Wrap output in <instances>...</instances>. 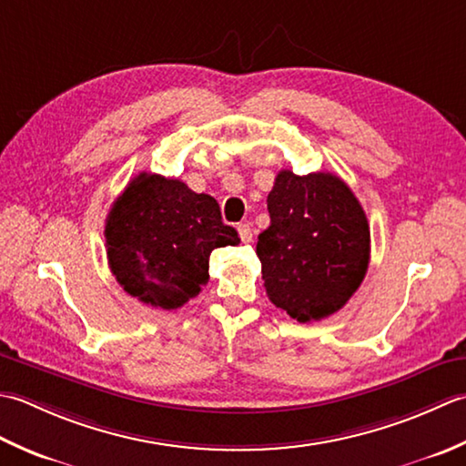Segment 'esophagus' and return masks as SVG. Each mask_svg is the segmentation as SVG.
Returning a JSON list of instances; mask_svg holds the SVG:
<instances>
[{
    "mask_svg": "<svg viewBox=\"0 0 466 466\" xmlns=\"http://www.w3.org/2000/svg\"><path fill=\"white\" fill-rule=\"evenodd\" d=\"M237 231H239V237H241V241H243V243H249V241H251L253 229H251V225H249V223H241L239 227H237Z\"/></svg>",
    "mask_w": 466,
    "mask_h": 466,
    "instance_id": "obj_1",
    "label": "esophagus"
}]
</instances>
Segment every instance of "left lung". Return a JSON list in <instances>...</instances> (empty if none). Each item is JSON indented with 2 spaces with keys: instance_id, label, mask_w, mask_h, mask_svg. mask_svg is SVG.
<instances>
[{
  "instance_id": "8db88e82",
  "label": "left lung",
  "mask_w": 466,
  "mask_h": 466,
  "mask_svg": "<svg viewBox=\"0 0 466 466\" xmlns=\"http://www.w3.org/2000/svg\"><path fill=\"white\" fill-rule=\"evenodd\" d=\"M268 211L258 258L273 306L303 324L344 308L370 261L368 219L350 187L331 173L279 170Z\"/></svg>"
}]
</instances>
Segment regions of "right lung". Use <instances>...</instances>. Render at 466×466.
<instances>
[{"mask_svg": "<svg viewBox=\"0 0 466 466\" xmlns=\"http://www.w3.org/2000/svg\"><path fill=\"white\" fill-rule=\"evenodd\" d=\"M114 278L147 306L177 309L208 281V255L237 245L211 195L183 180L140 173L114 201L104 227Z\"/></svg>", "mask_w": 466, "mask_h": 466, "instance_id": "right-lung-1", "label": "right lung"}]
</instances>
